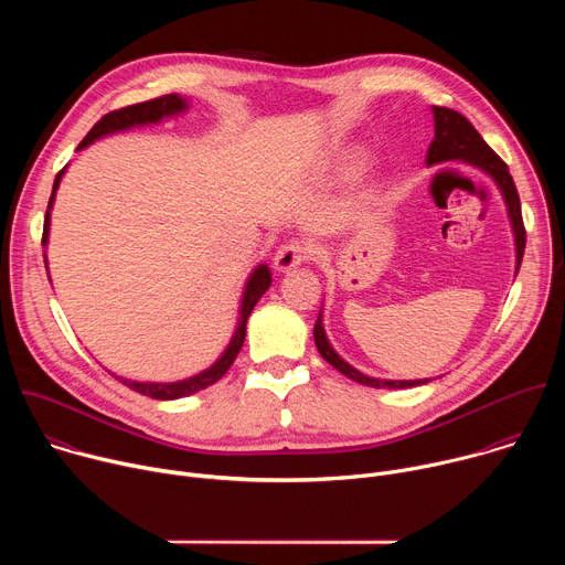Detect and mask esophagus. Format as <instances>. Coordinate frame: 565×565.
<instances>
[{
  "label": "esophagus",
  "mask_w": 565,
  "mask_h": 565,
  "mask_svg": "<svg viewBox=\"0 0 565 565\" xmlns=\"http://www.w3.org/2000/svg\"><path fill=\"white\" fill-rule=\"evenodd\" d=\"M308 246H303L301 241H288V244H284L277 255H275V270L277 273H290L295 268H299L306 259H308Z\"/></svg>",
  "instance_id": "obj_1"
}]
</instances>
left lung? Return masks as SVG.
<instances>
[{
  "label": "left lung",
  "mask_w": 565,
  "mask_h": 565,
  "mask_svg": "<svg viewBox=\"0 0 565 565\" xmlns=\"http://www.w3.org/2000/svg\"><path fill=\"white\" fill-rule=\"evenodd\" d=\"M431 111H434V127H436L434 134L436 136L427 151V166L445 163V160H462V163L476 166L478 170L486 172L499 185L503 201L508 205L512 230H514L516 273H519L523 253H525V227H523V216H521L519 192H516V185L512 181L508 166L499 158V153L486 140H482V136L473 129V125L462 114H458L454 109H445V107H434ZM312 335H315V347H317L319 355L324 358L331 366H335L342 375L351 377L353 382L375 386V388H409V386H420V384L429 382V380H377V377H369V375L360 373L349 362H344L331 347V342L324 333V324H321V312L315 321Z\"/></svg>",
  "instance_id": "left-lung-1"
}]
</instances>
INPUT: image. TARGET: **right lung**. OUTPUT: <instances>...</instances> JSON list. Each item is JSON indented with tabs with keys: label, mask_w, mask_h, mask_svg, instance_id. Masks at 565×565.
<instances>
[{
	"label": "right lung",
	"mask_w": 565,
	"mask_h": 565,
	"mask_svg": "<svg viewBox=\"0 0 565 565\" xmlns=\"http://www.w3.org/2000/svg\"><path fill=\"white\" fill-rule=\"evenodd\" d=\"M188 109V100L181 98L179 94H168V96H160V98H153V100H147V103H138V105H131V107H125V109H118V111H111L107 116H103L94 129L85 136V140L77 145V151L89 147L94 140L103 138V136H109V134H116V131H125V129H131V127H140V125H153V122H160L163 118H172V116H179ZM66 170V168H64ZM64 170L57 172L55 177V183H53V192H51V199H49V207H46V216H44V232H42V246L49 244V227H51V207H53V201H55V192H57V185L62 181V174ZM46 257V255H44ZM46 264V259H44ZM273 284V277H270V270L266 264L257 266L253 270V275L248 277L246 281V288H244V299H241V308H238V324H236V331L227 344V349L223 351V355L205 371L188 377V380H179V382H136V380H127V377H120L116 375L125 386L147 395V397H153V399H179V397H185V395H192L196 391H203L207 386H212L214 382H218L227 369L232 366L234 358L238 355L241 347H244V340H246V321L253 312V308L257 306V301L262 299V295L270 288Z\"/></svg>",
	"instance_id": "1"
}]
</instances>
